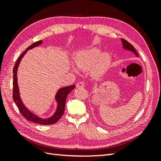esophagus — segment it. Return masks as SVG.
Here are the masks:
<instances>
[{
	"instance_id": "1",
	"label": "esophagus",
	"mask_w": 161,
	"mask_h": 161,
	"mask_svg": "<svg viewBox=\"0 0 161 161\" xmlns=\"http://www.w3.org/2000/svg\"><path fill=\"white\" fill-rule=\"evenodd\" d=\"M84 86H85V84L83 81H80V82H78L76 84V86L77 88H83V87H84Z\"/></svg>"
}]
</instances>
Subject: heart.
<instances>
[{
  "label": "heart",
  "instance_id": "heart-1",
  "mask_svg": "<svg viewBox=\"0 0 161 161\" xmlns=\"http://www.w3.org/2000/svg\"><path fill=\"white\" fill-rule=\"evenodd\" d=\"M100 54V50L95 47L80 51L75 57V66L81 70H86L92 67L91 74L95 77H100L107 69L111 59L107 54H102L98 58Z\"/></svg>",
  "mask_w": 161,
  "mask_h": 161
}]
</instances>
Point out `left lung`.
Instances as JSON below:
<instances>
[{
	"instance_id": "obj_1",
	"label": "left lung",
	"mask_w": 161,
	"mask_h": 161,
	"mask_svg": "<svg viewBox=\"0 0 161 161\" xmlns=\"http://www.w3.org/2000/svg\"><path fill=\"white\" fill-rule=\"evenodd\" d=\"M122 40V44H123V47H124V48L126 49V50H131L132 51L133 53H134L136 54V55H137L138 57V53L137 51L136 50L135 47H133L131 43H130L129 42H128L127 41L124 39H121Z\"/></svg>"
}]
</instances>
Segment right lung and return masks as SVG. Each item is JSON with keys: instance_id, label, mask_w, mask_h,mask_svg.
Wrapping results in <instances>:
<instances>
[{"instance_id": "1", "label": "right lung", "mask_w": 161, "mask_h": 161, "mask_svg": "<svg viewBox=\"0 0 161 161\" xmlns=\"http://www.w3.org/2000/svg\"><path fill=\"white\" fill-rule=\"evenodd\" d=\"M42 41L40 40L38 42H36L34 43H32L31 46H30L28 48L25 50V51L20 54V56L19 57V59H17L16 62L15 64V66L14 67L13 69V100L14 101L15 103L16 104L17 107H18L19 110L20 114L23 115V117L25 119H28L29 121H31L33 122L37 123V124L43 125H53L56 123L59 119L61 118V116L64 115V108H65V104H66V100L67 95L70 93V91L74 89L75 87V85H72V86H66L64 88H61V89L59 90L56 95V100L57 101L58 107L56 112L54 113V114L52 116V117L47 119H42L39 118L38 116L33 114L32 113L30 112L28 108H27L22 103L21 100H20L19 96V91L18 88V84H17V69H18L19 65L20 60L24 56V54L26 53L27 51L30 49H32L33 47H35L37 46L40 45L42 43Z\"/></svg>"}]
</instances>
